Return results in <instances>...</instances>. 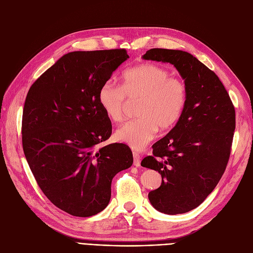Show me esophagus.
Returning a JSON list of instances; mask_svg holds the SVG:
<instances>
[{"label":"esophagus","instance_id":"esophagus-1","mask_svg":"<svg viewBox=\"0 0 253 253\" xmlns=\"http://www.w3.org/2000/svg\"><path fill=\"white\" fill-rule=\"evenodd\" d=\"M133 158H134V166L139 167L140 166V159H141L140 155L138 154V153L133 152Z\"/></svg>","mask_w":253,"mask_h":253}]
</instances>
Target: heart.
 I'll return each mask as SVG.
<instances>
[{"label": "heart", "mask_w": 253, "mask_h": 253, "mask_svg": "<svg viewBox=\"0 0 253 253\" xmlns=\"http://www.w3.org/2000/svg\"><path fill=\"white\" fill-rule=\"evenodd\" d=\"M121 85L104 82L98 91V103L112 122L125 119L127 100L137 101V119L120 126L115 137L134 150H141L155 138L158 132L170 131L185 111L188 88L183 80L172 77L165 67L142 63L127 68Z\"/></svg>", "instance_id": "obj_1"}]
</instances>
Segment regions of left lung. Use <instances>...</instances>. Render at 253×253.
I'll use <instances>...</instances> for the list:
<instances>
[{
	"mask_svg": "<svg viewBox=\"0 0 253 253\" xmlns=\"http://www.w3.org/2000/svg\"><path fill=\"white\" fill-rule=\"evenodd\" d=\"M145 60L170 63L185 80L188 99L176 126L153 144L141 166L158 171L162 185L149 193L152 206L166 214L195 209L216 187L230 156L235 110L223 83L191 53L152 48Z\"/></svg>",
	"mask_w": 253,
	"mask_h": 253,
	"instance_id": "obj_1",
	"label": "left lung"
}]
</instances>
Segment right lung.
Segmentation results:
<instances>
[{
    "mask_svg": "<svg viewBox=\"0 0 253 253\" xmlns=\"http://www.w3.org/2000/svg\"><path fill=\"white\" fill-rule=\"evenodd\" d=\"M129 58L126 49L73 51L30 86L23 109V150L42 192L79 217L101 212L112 179L133 164L126 144L100 147L112 134L98 91Z\"/></svg>",
    "mask_w": 253,
    "mask_h": 253,
    "instance_id": "1",
    "label": "right lung"
}]
</instances>
